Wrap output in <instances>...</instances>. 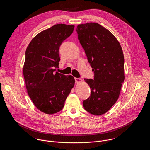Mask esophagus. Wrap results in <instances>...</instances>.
<instances>
[{"label": "esophagus", "mask_w": 150, "mask_h": 150, "mask_svg": "<svg viewBox=\"0 0 150 150\" xmlns=\"http://www.w3.org/2000/svg\"><path fill=\"white\" fill-rule=\"evenodd\" d=\"M75 81L76 83H79V82H82V79L81 78H75Z\"/></svg>", "instance_id": "esophagus-1"}]
</instances>
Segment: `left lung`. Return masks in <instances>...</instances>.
<instances>
[{"instance_id":"obj_1","label":"left lung","mask_w":150,"mask_h":150,"mask_svg":"<svg viewBox=\"0 0 150 150\" xmlns=\"http://www.w3.org/2000/svg\"><path fill=\"white\" fill-rule=\"evenodd\" d=\"M76 32L94 73L93 79H84L91 92L83 106L99 116L109 111L119 98L125 79L122 49L114 35L98 23L79 24Z\"/></svg>"}]
</instances>
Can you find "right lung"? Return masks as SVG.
<instances>
[{
  "mask_svg": "<svg viewBox=\"0 0 150 150\" xmlns=\"http://www.w3.org/2000/svg\"><path fill=\"white\" fill-rule=\"evenodd\" d=\"M74 27L54 25L38 33L26 49L23 74L27 93L36 108L46 114L60 111L74 86L72 76L54 72L60 60L59 47Z\"/></svg>",
  "mask_w": 150,
  "mask_h": 150,
  "instance_id": "right-lung-1",
  "label": "right lung"
}]
</instances>
